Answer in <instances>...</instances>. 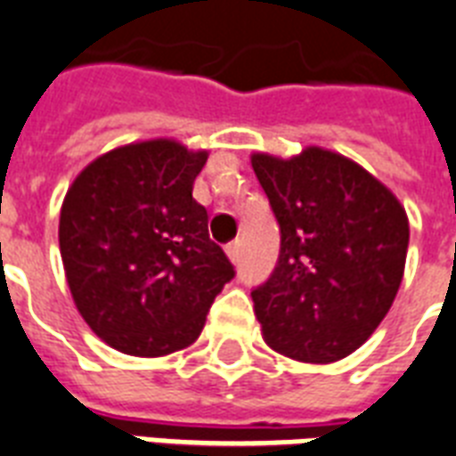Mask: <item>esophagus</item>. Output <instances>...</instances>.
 <instances>
[{"label":"esophagus","mask_w":456,"mask_h":456,"mask_svg":"<svg viewBox=\"0 0 456 456\" xmlns=\"http://www.w3.org/2000/svg\"><path fill=\"white\" fill-rule=\"evenodd\" d=\"M241 251H243V243L239 241V239L227 243V256L232 258V263H239V260H241Z\"/></svg>","instance_id":"obj_1"}]
</instances>
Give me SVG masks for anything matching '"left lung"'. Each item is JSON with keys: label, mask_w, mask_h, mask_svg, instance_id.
Wrapping results in <instances>:
<instances>
[{"label": "left lung", "mask_w": 456, "mask_h": 456, "mask_svg": "<svg viewBox=\"0 0 456 456\" xmlns=\"http://www.w3.org/2000/svg\"><path fill=\"white\" fill-rule=\"evenodd\" d=\"M251 165L280 224L277 265L251 291L263 337L305 363L344 359L397 297L404 208L356 162L321 148L291 159L253 155Z\"/></svg>", "instance_id": "8db88e82"}]
</instances>
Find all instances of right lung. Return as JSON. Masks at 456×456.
<instances>
[{"label": "right lung", "instance_id": "obj_1", "mask_svg": "<svg viewBox=\"0 0 456 456\" xmlns=\"http://www.w3.org/2000/svg\"><path fill=\"white\" fill-rule=\"evenodd\" d=\"M208 152L174 141L124 145L90 162L59 217L66 282L83 321L131 356L196 342L215 297L234 280L208 234L193 182Z\"/></svg>", "mask_w": 456, "mask_h": 456}]
</instances>
